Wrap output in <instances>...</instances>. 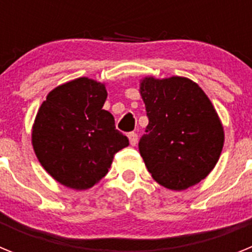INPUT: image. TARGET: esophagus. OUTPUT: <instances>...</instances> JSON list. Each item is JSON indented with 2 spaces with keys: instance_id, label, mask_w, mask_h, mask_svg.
<instances>
[{
  "instance_id": "1",
  "label": "esophagus",
  "mask_w": 252,
  "mask_h": 252,
  "mask_svg": "<svg viewBox=\"0 0 252 252\" xmlns=\"http://www.w3.org/2000/svg\"><path fill=\"white\" fill-rule=\"evenodd\" d=\"M128 140H130V144L132 146H135L137 144V133L130 132L128 133Z\"/></svg>"
}]
</instances>
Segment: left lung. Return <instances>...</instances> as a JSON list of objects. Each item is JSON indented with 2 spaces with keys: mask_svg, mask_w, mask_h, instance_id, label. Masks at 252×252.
Segmentation results:
<instances>
[{
  "mask_svg": "<svg viewBox=\"0 0 252 252\" xmlns=\"http://www.w3.org/2000/svg\"><path fill=\"white\" fill-rule=\"evenodd\" d=\"M149 125L139 150L154 180L170 190L198 184L222 153L224 131L206 93L186 77L140 81Z\"/></svg>",
  "mask_w": 252,
  "mask_h": 252,
  "instance_id": "8db88e82",
  "label": "left lung"
}]
</instances>
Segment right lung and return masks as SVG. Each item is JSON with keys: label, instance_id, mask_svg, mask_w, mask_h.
I'll return each mask as SVG.
<instances>
[{"label": "right lung", "instance_id": "add662e5", "mask_svg": "<svg viewBox=\"0 0 252 252\" xmlns=\"http://www.w3.org/2000/svg\"><path fill=\"white\" fill-rule=\"evenodd\" d=\"M106 98V84L82 77L50 91L39 107L31 131L35 155L68 188H92L108 173L113 155L128 146L102 108Z\"/></svg>", "mask_w": 252, "mask_h": 252}]
</instances>
